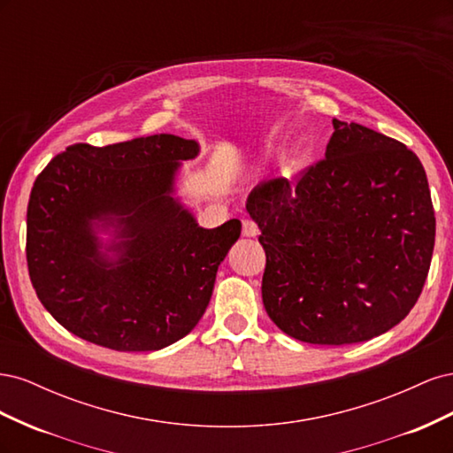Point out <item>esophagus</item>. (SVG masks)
Wrapping results in <instances>:
<instances>
[{
	"mask_svg": "<svg viewBox=\"0 0 453 453\" xmlns=\"http://www.w3.org/2000/svg\"><path fill=\"white\" fill-rule=\"evenodd\" d=\"M242 232H243V236L255 238L260 230H258V225L253 221V219H243V223H242Z\"/></svg>",
	"mask_w": 453,
	"mask_h": 453,
	"instance_id": "esophagus-1",
	"label": "esophagus"
}]
</instances>
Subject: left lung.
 I'll list each match as a JSON object with an SVG mask.
<instances>
[{
  "label": "left lung",
  "instance_id": "left-lung-1",
  "mask_svg": "<svg viewBox=\"0 0 453 453\" xmlns=\"http://www.w3.org/2000/svg\"><path fill=\"white\" fill-rule=\"evenodd\" d=\"M325 158L295 185L248 198L266 253L263 303L285 334L323 346L388 333L414 308L434 248L427 175L414 150L333 120Z\"/></svg>",
  "mask_w": 453,
  "mask_h": 453
}]
</instances>
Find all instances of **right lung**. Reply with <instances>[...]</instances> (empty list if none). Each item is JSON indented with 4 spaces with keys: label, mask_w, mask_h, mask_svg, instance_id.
<instances>
[{
    "label": "right lung",
    "mask_w": 453,
    "mask_h": 453,
    "mask_svg": "<svg viewBox=\"0 0 453 453\" xmlns=\"http://www.w3.org/2000/svg\"><path fill=\"white\" fill-rule=\"evenodd\" d=\"M196 153V142L172 134L75 143L37 175L26 260L41 304L67 331L109 349L155 351L196 326L242 232L238 219L202 228L170 196L177 162ZM92 218L127 238L115 264L99 253Z\"/></svg>",
    "instance_id": "add662e5"
}]
</instances>
